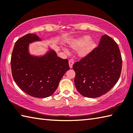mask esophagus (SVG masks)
I'll return each instance as SVG.
<instances>
[{
	"instance_id": "obj_1",
	"label": "esophagus",
	"mask_w": 133,
	"mask_h": 133,
	"mask_svg": "<svg viewBox=\"0 0 133 133\" xmlns=\"http://www.w3.org/2000/svg\"><path fill=\"white\" fill-rule=\"evenodd\" d=\"M74 61L73 59H71L69 60V66H70V68H72V67H73V65L74 64Z\"/></svg>"
}]
</instances>
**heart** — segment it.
Masks as SVG:
<instances>
[{
	"instance_id": "b5f03b06",
	"label": "heart",
	"mask_w": 133,
	"mask_h": 133,
	"mask_svg": "<svg viewBox=\"0 0 133 133\" xmlns=\"http://www.w3.org/2000/svg\"><path fill=\"white\" fill-rule=\"evenodd\" d=\"M70 46L74 50H77L80 48L78 52V55L81 57H84L88 55L95 49L96 43L93 40L90 39L88 36L85 35L73 40ZM64 50L67 52L66 50Z\"/></svg>"
}]
</instances>
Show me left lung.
Segmentation results:
<instances>
[{"label":"left lung","mask_w":133,"mask_h":133,"mask_svg":"<svg viewBox=\"0 0 133 133\" xmlns=\"http://www.w3.org/2000/svg\"><path fill=\"white\" fill-rule=\"evenodd\" d=\"M122 67L119 46L112 38L104 35L98 47L73 64L75 86L84 96L99 97L116 84Z\"/></svg>","instance_id":"obj_1"}]
</instances>
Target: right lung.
Segmentation results:
<instances>
[{"instance_id": "1", "label": "right lung", "mask_w": 133, "mask_h": 133, "mask_svg": "<svg viewBox=\"0 0 133 133\" xmlns=\"http://www.w3.org/2000/svg\"><path fill=\"white\" fill-rule=\"evenodd\" d=\"M41 40L34 34H28L17 41L11 57V73L24 92L35 98H46L55 92L70 67L68 60L57 57L52 49L42 56L29 54V43Z\"/></svg>"}]
</instances>
